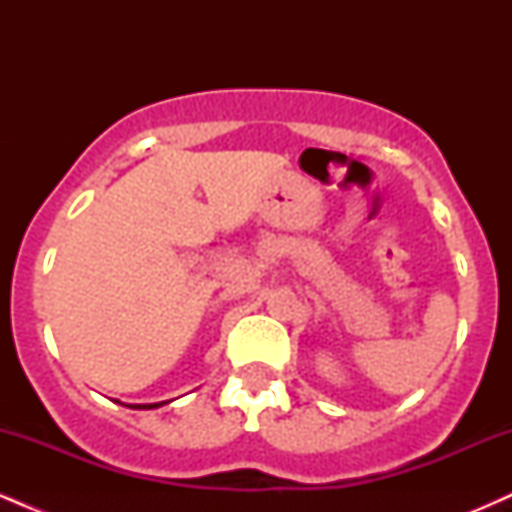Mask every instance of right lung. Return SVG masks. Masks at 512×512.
<instances>
[{
  "label": "right lung",
  "instance_id": "add662e5",
  "mask_svg": "<svg viewBox=\"0 0 512 512\" xmlns=\"http://www.w3.org/2000/svg\"><path fill=\"white\" fill-rule=\"evenodd\" d=\"M161 404H166V402H156V404H137V407H132V409H158V407H161Z\"/></svg>",
  "mask_w": 512,
  "mask_h": 512
}]
</instances>
